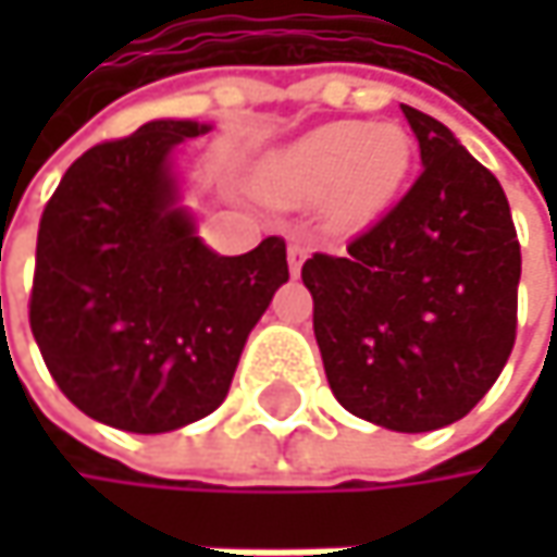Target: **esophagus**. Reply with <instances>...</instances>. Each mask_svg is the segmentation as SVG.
I'll return each instance as SVG.
<instances>
[{
  "label": "esophagus",
  "instance_id": "esophagus-1",
  "mask_svg": "<svg viewBox=\"0 0 557 557\" xmlns=\"http://www.w3.org/2000/svg\"><path fill=\"white\" fill-rule=\"evenodd\" d=\"M306 245H299V242H293L289 248H286V261H289V274L293 277H299V268H302V261H306Z\"/></svg>",
  "mask_w": 557,
  "mask_h": 557
}]
</instances>
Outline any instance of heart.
Returning <instances> with one entry per match:
<instances>
[{
    "label": "heart",
    "instance_id": "heart-1",
    "mask_svg": "<svg viewBox=\"0 0 557 557\" xmlns=\"http://www.w3.org/2000/svg\"><path fill=\"white\" fill-rule=\"evenodd\" d=\"M412 168V138L403 125L332 122L271 154L258 189L283 206L325 202L335 228H361L384 215Z\"/></svg>",
    "mask_w": 557,
    "mask_h": 557
}]
</instances>
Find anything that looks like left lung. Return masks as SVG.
Listing matches in <instances>:
<instances>
[{
	"mask_svg": "<svg viewBox=\"0 0 557 557\" xmlns=\"http://www.w3.org/2000/svg\"><path fill=\"white\" fill-rule=\"evenodd\" d=\"M422 173L342 255H312V332L335 399L389 432L465 419L516 342L522 255L500 180L403 106Z\"/></svg>",
	"mask_w": 557,
	"mask_h": 557,
	"instance_id": "8db88e82",
	"label": "left lung"
}]
</instances>
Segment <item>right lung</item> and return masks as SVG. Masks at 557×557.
<instances>
[{
	"label": "right lung",
	"mask_w": 557,
	"mask_h": 557,
	"mask_svg": "<svg viewBox=\"0 0 557 557\" xmlns=\"http://www.w3.org/2000/svg\"><path fill=\"white\" fill-rule=\"evenodd\" d=\"M209 128L154 119L89 148L41 215L35 342L63 396L122 432H173L219 409L289 280L280 238L238 258L199 238L173 151Z\"/></svg>",
	"instance_id": "add662e5"
}]
</instances>
